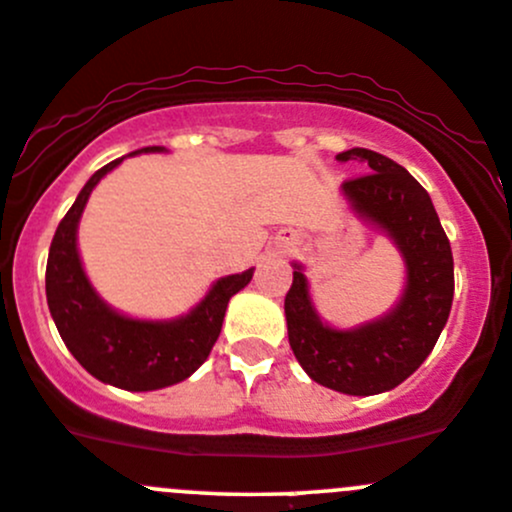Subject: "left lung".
Instances as JSON below:
<instances>
[{
  "instance_id": "8db88e82",
  "label": "left lung",
  "mask_w": 512,
  "mask_h": 512,
  "mask_svg": "<svg viewBox=\"0 0 512 512\" xmlns=\"http://www.w3.org/2000/svg\"><path fill=\"white\" fill-rule=\"evenodd\" d=\"M337 160L362 162L370 170L347 179L342 194L357 217L394 241L407 266V286L387 315L337 330L320 320L303 266L293 263V286L286 293L288 342L313 382L370 397L402 384L434 350L451 313L453 256L431 197L402 165L365 147L340 152Z\"/></svg>"
}]
</instances>
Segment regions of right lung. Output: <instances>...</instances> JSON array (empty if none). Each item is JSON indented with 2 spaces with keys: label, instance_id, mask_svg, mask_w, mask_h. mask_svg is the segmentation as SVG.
Here are the masks:
<instances>
[{
  "label": "right lung",
  "instance_id": "add662e5",
  "mask_svg": "<svg viewBox=\"0 0 512 512\" xmlns=\"http://www.w3.org/2000/svg\"><path fill=\"white\" fill-rule=\"evenodd\" d=\"M140 152H165V147H142ZM120 162L123 157L100 167L61 219L46 263V300L61 340L83 370L118 389L152 392L202 367L221 333L231 295L249 286L254 268L219 278L187 315L172 320L128 318L110 308L83 271L76 231L93 187Z\"/></svg>",
  "mask_w": 512,
  "mask_h": 512
}]
</instances>
